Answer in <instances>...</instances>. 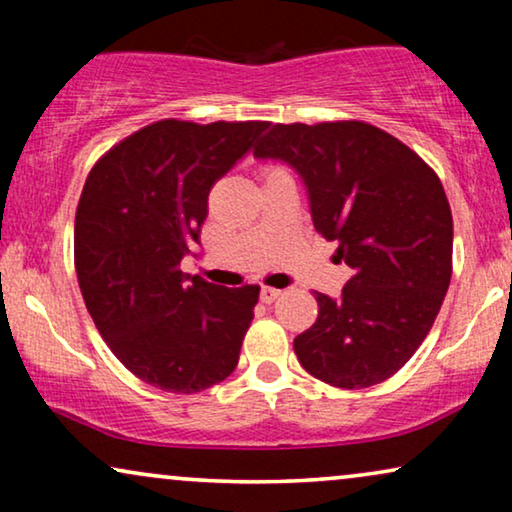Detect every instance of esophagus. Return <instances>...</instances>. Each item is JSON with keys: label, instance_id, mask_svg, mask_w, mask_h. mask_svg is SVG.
I'll return each instance as SVG.
<instances>
[{"label": "esophagus", "instance_id": "34e87169", "mask_svg": "<svg viewBox=\"0 0 512 512\" xmlns=\"http://www.w3.org/2000/svg\"><path fill=\"white\" fill-rule=\"evenodd\" d=\"M279 293H282L279 289H272V286H263L261 300H263V303H275V300L279 298Z\"/></svg>", "mask_w": 512, "mask_h": 512}]
</instances>
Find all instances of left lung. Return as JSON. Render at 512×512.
<instances>
[{
	"mask_svg": "<svg viewBox=\"0 0 512 512\" xmlns=\"http://www.w3.org/2000/svg\"><path fill=\"white\" fill-rule=\"evenodd\" d=\"M256 158L289 163L319 235L354 277L338 300L314 291L317 321L293 340L307 373L340 389L389 380L417 352L452 277V212L438 174L363 121L277 123Z\"/></svg>",
	"mask_w": 512,
	"mask_h": 512,
	"instance_id": "8db88e82",
	"label": "left lung"
}]
</instances>
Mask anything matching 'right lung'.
Masks as SVG:
<instances>
[{"label":"right lung","mask_w":512,"mask_h":512,"mask_svg":"<svg viewBox=\"0 0 512 512\" xmlns=\"http://www.w3.org/2000/svg\"><path fill=\"white\" fill-rule=\"evenodd\" d=\"M265 121L165 118L90 170L74 221V265L97 331L132 375L198 394L233 373L261 286L223 289L179 270L200 244L212 186L256 146Z\"/></svg>","instance_id":"add662e5"}]
</instances>
